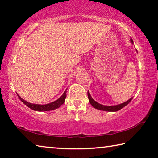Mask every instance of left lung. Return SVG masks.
Returning <instances> with one entry per match:
<instances>
[{
    "mask_svg": "<svg viewBox=\"0 0 158 158\" xmlns=\"http://www.w3.org/2000/svg\"><path fill=\"white\" fill-rule=\"evenodd\" d=\"M131 42L133 43V40L131 39ZM87 96H88V99H89V102L90 103V104H91L93 107L97 108V109H98V110H105V111H118L119 110L122 109L123 107L126 106L131 102V99H133V97H131V99H130L128 101H127L126 102H124L119 105L103 106V105L100 104V103H97V102H95V101L92 98L89 91L87 92Z\"/></svg>",
    "mask_w": 158,
    "mask_h": 158,
    "instance_id": "left-lung-1",
    "label": "left lung"
}]
</instances>
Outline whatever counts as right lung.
I'll return each mask as SVG.
<instances>
[{"label":"right lung","mask_w":158,"mask_h":158,"mask_svg":"<svg viewBox=\"0 0 158 158\" xmlns=\"http://www.w3.org/2000/svg\"><path fill=\"white\" fill-rule=\"evenodd\" d=\"M18 97L19 98V99L22 101V102L24 103L25 105H27L28 108H30L31 109L36 111H48V110H55L56 108H58L61 106L65 102V99L66 97V91L64 92V94L61 95V97L56 100L55 102H52L50 103H48V104L45 105H39V104H34V103H31L27 102H26L23 99H22L19 95H18Z\"/></svg>","instance_id":"obj_1"}]
</instances>
